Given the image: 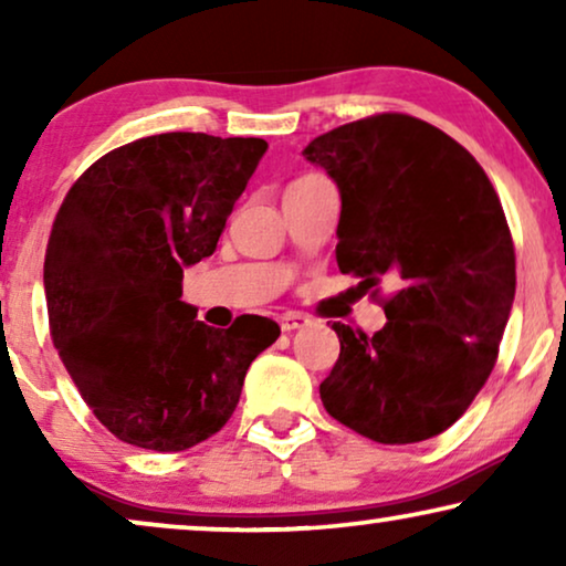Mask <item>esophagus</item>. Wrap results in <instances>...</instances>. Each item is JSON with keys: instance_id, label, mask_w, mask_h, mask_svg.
<instances>
[{"instance_id": "1", "label": "esophagus", "mask_w": 566, "mask_h": 566, "mask_svg": "<svg viewBox=\"0 0 566 566\" xmlns=\"http://www.w3.org/2000/svg\"><path fill=\"white\" fill-rule=\"evenodd\" d=\"M277 322H281L283 332H296L301 327H306L308 316L298 314V312H285V314H281V319H277Z\"/></svg>"}]
</instances>
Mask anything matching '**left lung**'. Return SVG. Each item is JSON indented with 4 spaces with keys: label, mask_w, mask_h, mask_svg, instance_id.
Wrapping results in <instances>:
<instances>
[{
    "label": "left lung",
    "mask_w": 566,
    "mask_h": 566,
    "mask_svg": "<svg viewBox=\"0 0 566 566\" xmlns=\"http://www.w3.org/2000/svg\"><path fill=\"white\" fill-rule=\"evenodd\" d=\"M304 157L339 190L337 265L374 289V337L335 322L339 358L319 386L337 422L405 446L451 428L490 378L515 298V250L490 177L420 118L370 115L316 136Z\"/></svg>",
    "instance_id": "1"
}]
</instances>
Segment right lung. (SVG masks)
<instances>
[{
	"label": "right lung",
	"instance_id": "right-lung-1",
	"mask_svg": "<svg viewBox=\"0 0 566 566\" xmlns=\"http://www.w3.org/2000/svg\"><path fill=\"white\" fill-rule=\"evenodd\" d=\"M268 142L159 134L99 157L66 192L45 250L53 345L123 443L198 446L239 405L250 363L281 335L265 316L198 322L182 270L211 258Z\"/></svg>",
	"mask_w": 566,
	"mask_h": 566
}]
</instances>
